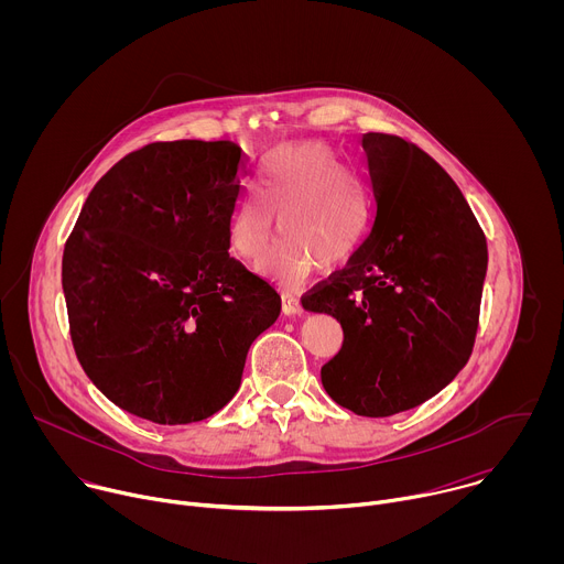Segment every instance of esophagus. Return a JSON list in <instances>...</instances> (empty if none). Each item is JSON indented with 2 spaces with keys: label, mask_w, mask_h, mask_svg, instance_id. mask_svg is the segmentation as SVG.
Instances as JSON below:
<instances>
[{
  "label": "esophagus",
  "mask_w": 564,
  "mask_h": 564,
  "mask_svg": "<svg viewBox=\"0 0 564 564\" xmlns=\"http://www.w3.org/2000/svg\"><path fill=\"white\" fill-rule=\"evenodd\" d=\"M281 296H283V314H288V316L303 314V305H301V301L292 292H283Z\"/></svg>",
  "instance_id": "esophagus-1"
}]
</instances>
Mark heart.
<instances>
[{"instance_id":"heart-1","label":"heart","mask_w":564,"mask_h":564,"mask_svg":"<svg viewBox=\"0 0 564 564\" xmlns=\"http://www.w3.org/2000/svg\"><path fill=\"white\" fill-rule=\"evenodd\" d=\"M279 231L283 243L265 261L272 279L296 285L316 265L335 272L361 250L370 229L366 183L324 142L276 149L259 172L257 194L240 203L229 220L227 240L243 261H259Z\"/></svg>"}]
</instances>
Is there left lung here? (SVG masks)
Listing matches in <instances>:
<instances>
[{"instance_id": "obj_1", "label": "left lung", "mask_w": 564, "mask_h": 564, "mask_svg": "<svg viewBox=\"0 0 564 564\" xmlns=\"http://www.w3.org/2000/svg\"><path fill=\"white\" fill-rule=\"evenodd\" d=\"M361 147L372 227L357 257L301 303L333 314L344 346L321 368L339 406L364 417L411 411L466 366L487 276V238L435 160L388 133Z\"/></svg>"}]
</instances>
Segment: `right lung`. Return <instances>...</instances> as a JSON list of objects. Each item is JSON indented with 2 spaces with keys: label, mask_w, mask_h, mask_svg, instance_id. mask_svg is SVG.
I'll list each match as a JSON object with an SVG mask.
<instances>
[{
  "label": "right lung",
  "mask_w": 564,
  "mask_h": 564,
  "mask_svg": "<svg viewBox=\"0 0 564 564\" xmlns=\"http://www.w3.org/2000/svg\"><path fill=\"white\" fill-rule=\"evenodd\" d=\"M246 153L153 142L91 189L64 246L70 341L94 386L153 424L212 417L236 394L281 296L229 257Z\"/></svg>",
  "instance_id": "1"
}]
</instances>
